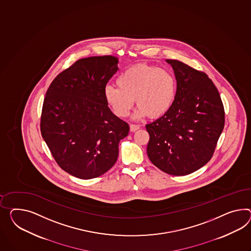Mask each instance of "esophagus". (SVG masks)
Segmentation results:
<instances>
[{
    "label": "esophagus",
    "mask_w": 251,
    "mask_h": 251,
    "mask_svg": "<svg viewBox=\"0 0 251 251\" xmlns=\"http://www.w3.org/2000/svg\"><path fill=\"white\" fill-rule=\"evenodd\" d=\"M140 128V126L138 125H130V131L131 132H135L136 130Z\"/></svg>",
    "instance_id": "esophagus-1"
}]
</instances>
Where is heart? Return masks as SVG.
<instances>
[{"instance_id": "obj_1", "label": "heart", "mask_w": 251, "mask_h": 251, "mask_svg": "<svg viewBox=\"0 0 251 251\" xmlns=\"http://www.w3.org/2000/svg\"><path fill=\"white\" fill-rule=\"evenodd\" d=\"M118 87L104 88L106 103L118 117H126L136 102L135 118H158L172 108L176 97V82L170 72L154 65L129 67L116 79Z\"/></svg>"}]
</instances>
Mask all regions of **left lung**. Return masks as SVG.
I'll return each mask as SVG.
<instances>
[{
  "instance_id": "1",
  "label": "left lung",
  "mask_w": 251,
  "mask_h": 251,
  "mask_svg": "<svg viewBox=\"0 0 251 251\" xmlns=\"http://www.w3.org/2000/svg\"><path fill=\"white\" fill-rule=\"evenodd\" d=\"M176 80V97L165 116L146 126L148 157L165 173L186 176L211 159L225 125L219 91L203 72L167 59Z\"/></svg>"
}]
</instances>
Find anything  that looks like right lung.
<instances>
[{
    "label": "right lung",
    "mask_w": 251,
    "mask_h": 251,
    "mask_svg": "<svg viewBox=\"0 0 251 251\" xmlns=\"http://www.w3.org/2000/svg\"><path fill=\"white\" fill-rule=\"evenodd\" d=\"M111 55L78 60L59 74L45 94L41 133L59 167L81 179L102 176L116 164L129 126L115 116L104 88L118 70Z\"/></svg>",
    "instance_id": "add662e5"
}]
</instances>
